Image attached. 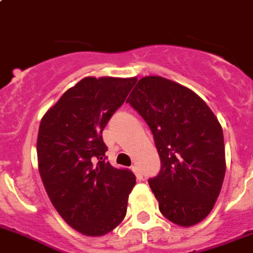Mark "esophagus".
I'll list each match as a JSON object with an SVG mask.
<instances>
[{"label": "esophagus", "instance_id": "1", "mask_svg": "<svg viewBox=\"0 0 253 253\" xmlns=\"http://www.w3.org/2000/svg\"><path fill=\"white\" fill-rule=\"evenodd\" d=\"M131 170L134 171L135 176H136V178L139 179V180H141V179H142V174H141V171H140V169L137 168L136 166H132V167H131Z\"/></svg>", "mask_w": 253, "mask_h": 253}]
</instances>
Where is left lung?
Segmentation results:
<instances>
[{"instance_id":"obj_1","label":"left lung","mask_w":253,"mask_h":253,"mask_svg":"<svg viewBox=\"0 0 253 253\" xmlns=\"http://www.w3.org/2000/svg\"><path fill=\"white\" fill-rule=\"evenodd\" d=\"M152 130L161 171L150 179L161 213L179 226L202 222L225 175L222 126L207 103L166 78H141L126 100Z\"/></svg>"}]
</instances>
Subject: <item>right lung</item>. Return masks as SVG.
<instances>
[{
    "label": "right lung",
    "mask_w": 253,
    "mask_h": 253,
    "mask_svg": "<svg viewBox=\"0 0 253 253\" xmlns=\"http://www.w3.org/2000/svg\"><path fill=\"white\" fill-rule=\"evenodd\" d=\"M136 80L84 78L41 119L36 144L41 180L59 215L83 235H105L126 214L136 179L106 161L102 131Z\"/></svg>",
    "instance_id": "obj_1"
}]
</instances>
